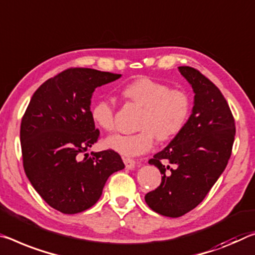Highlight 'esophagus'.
<instances>
[{
    "mask_svg": "<svg viewBox=\"0 0 255 255\" xmlns=\"http://www.w3.org/2000/svg\"><path fill=\"white\" fill-rule=\"evenodd\" d=\"M124 162H125V165H126V168L129 169V170H131V169L135 168L136 162L132 159H129V157H124Z\"/></svg>",
    "mask_w": 255,
    "mask_h": 255,
    "instance_id": "esophagus-1",
    "label": "esophagus"
}]
</instances>
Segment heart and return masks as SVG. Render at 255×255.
Segmentation results:
<instances>
[{
  "label": "heart",
  "mask_w": 255,
  "mask_h": 255,
  "mask_svg": "<svg viewBox=\"0 0 255 255\" xmlns=\"http://www.w3.org/2000/svg\"><path fill=\"white\" fill-rule=\"evenodd\" d=\"M121 95L142 108L134 134H116L104 140V146L124 156H138L153 147L155 137L161 142L183 130L191 112V99L181 90L148 77L131 80L121 88ZM93 124L101 130L115 129V107L109 100H99L91 109Z\"/></svg>",
  "instance_id": "obj_1"
}]
</instances>
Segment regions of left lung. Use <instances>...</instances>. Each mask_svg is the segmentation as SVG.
Returning <instances> with one entry per match:
<instances>
[{
	"label": "left lung",
	"mask_w": 255,
	"mask_h": 255,
	"mask_svg": "<svg viewBox=\"0 0 255 255\" xmlns=\"http://www.w3.org/2000/svg\"><path fill=\"white\" fill-rule=\"evenodd\" d=\"M178 70L195 93L192 115L168 146L148 160L162 179L145 195L153 211L170 218L184 216L204 200L228 163L236 132L219 88L192 67Z\"/></svg>",
	"instance_id": "1"
}]
</instances>
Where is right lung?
Segmentation results:
<instances>
[{"label": "right lung", "mask_w": 255, "mask_h": 255, "mask_svg": "<svg viewBox=\"0 0 255 255\" xmlns=\"http://www.w3.org/2000/svg\"><path fill=\"white\" fill-rule=\"evenodd\" d=\"M120 77L70 68L40 85L28 104L20 126L23 169L36 192L60 212L93 207L109 177L125 168L112 149L80 160L100 137L91 118L93 92Z\"/></svg>", "instance_id": "1"}]
</instances>
